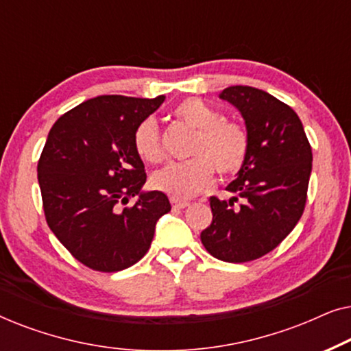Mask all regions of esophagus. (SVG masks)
I'll use <instances>...</instances> for the list:
<instances>
[{
  "mask_svg": "<svg viewBox=\"0 0 351 351\" xmlns=\"http://www.w3.org/2000/svg\"><path fill=\"white\" fill-rule=\"evenodd\" d=\"M171 204L174 209H185L186 206H190L189 201H184V199H177V198H172L171 199Z\"/></svg>",
  "mask_w": 351,
  "mask_h": 351,
  "instance_id": "1",
  "label": "esophagus"
}]
</instances>
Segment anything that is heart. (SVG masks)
<instances>
[{
	"instance_id": "1",
	"label": "heart",
	"mask_w": 351,
	"mask_h": 351,
	"mask_svg": "<svg viewBox=\"0 0 351 351\" xmlns=\"http://www.w3.org/2000/svg\"><path fill=\"white\" fill-rule=\"evenodd\" d=\"M177 121L195 129L190 155L185 162H176L158 171L152 185L174 198H190L209 185L215 169L220 176H230L244 165L249 150V137L241 124L222 119L217 110L199 99H186L172 110ZM134 147L143 161L161 162L160 132L153 119L138 124L134 134Z\"/></svg>"
}]
</instances>
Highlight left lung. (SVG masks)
I'll list each match as a JSON object with an SVG mask.
<instances>
[{"label":"left lung","instance_id":"obj_1","mask_svg":"<svg viewBox=\"0 0 351 351\" xmlns=\"http://www.w3.org/2000/svg\"><path fill=\"white\" fill-rule=\"evenodd\" d=\"M244 119L249 150L228 201L210 196L213 223L201 232L210 256L241 263L270 252L302 217L311 174V147L289 105L251 86H230L219 94ZM242 204L234 206L237 198Z\"/></svg>","mask_w":351,"mask_h":351}]
</instances>
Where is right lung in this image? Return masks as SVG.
Instances as JSON below:
<instances>
[{"instance_id":"right-lung-1","label":"right lung","mask_w":351,"mask_h":351,"mask_svg":"<svg viewBox=\"0 0 351 351\" xmlns=\"http://www.w3.org/2000/svg\"><path fill=\"white\" fill-rule=\"evenodd\" d=\"M165 99L99 95L51 128L38 162L47 225L93 270L119 271L141 261L171 210L162 191L143 190L145 166L134 147L137 126ZM131 195L138 196L133 208L119 210Z\"/></svg>"}]
</instances>
